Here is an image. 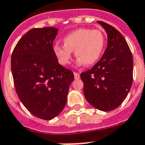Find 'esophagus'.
Returning <instances> with one entry per match:
<instances>
[{
	"label": "esophagus",
	"mask_w": 145,
	"mask_h": 145,
	"mask_svg": "<svg viewBox=\"0 0 145 145\" xmlns=\"http://www.w3.org/2000/svg\"><path fill=\"white\" fill-rule=\"evenodd\" d=\"M74 78H75L76 80H79V79L80 78V74H79V73L74 72Z\"/></svg>",
	"instance_id": "34e87169"
}]
</instances>
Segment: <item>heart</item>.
<instances>
[{"label":"heart","instance_id":"1","mask_svg":"<svg viewBox=\"0 0 145 145\" xmlns=\"http://www.w3.org/2000/svg\"><path fill=\"white\" fill-rule=\"evenodd\" d=\"M63 46L55 44L54 53L62 65L71 63L72 52L78 57V65H92L101 56L105 44V37L99 30L80 28L69 33L63 39Z\"/></svg>","mask_w":145,"mask_h":145}]
</instances>
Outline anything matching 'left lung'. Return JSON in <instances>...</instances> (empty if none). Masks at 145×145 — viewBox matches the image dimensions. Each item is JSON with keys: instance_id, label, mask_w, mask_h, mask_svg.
<instances>
[{"instance_id": "left-lung-1", "label": "left lung", "mask_w": 145, "mask_h": 145, "mask_svg": "<svg viewBox=\"0 0 145 145\" xmlns=\"http://www.w3.org/2000/svg\"><path fill=\"white\" fill-rule=\"evenodd\" d=\"M107 33L104 55L91 69L82 72L84 95L89 104L104 112L123 103L133 82V57L123 35L109 24L97 21Z\"/></svg>"}]
</instances>
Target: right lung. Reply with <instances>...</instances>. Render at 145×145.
Segmentation results:
<instances>
[{"label": "right lung", "mask_w": 145, "mask_h": 145, "mask_svg": "<svg viewBox=\"0 0 145 145\" xmlns=\"http://www.w3.org/2000/svg\"><path fill=\"white\" fill-rule=\"evenodd\" d=\"M58 29H31L15 46L11 68L16 92L26 109L46 120L57 117L65 107L74 73L60 65L53 41Z\"/></svg>", "instance_id": "1"}]
</instances>
